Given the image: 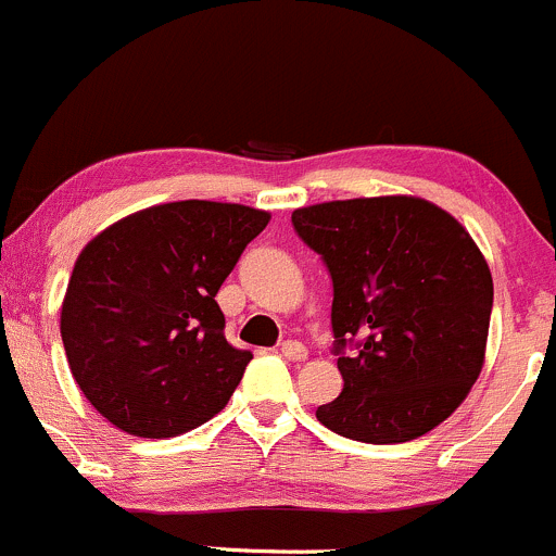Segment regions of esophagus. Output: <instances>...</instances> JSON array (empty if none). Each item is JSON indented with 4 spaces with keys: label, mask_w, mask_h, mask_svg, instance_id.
<instances>
[{
    "label": "esophagus",
    "mask_w": 556,
    "mask_h": 556,
    "mask_svg": "<svg viewBox=\"0 0 556 556\" xmlns=\"http://www.w3.org/2000/svg\"><path fill=\"white\" fill-rule=\"evenodd\" d=\"M280 356L289 362H302L307 359V349L302 343H296V340H286V343L280 345Z\"/></svg>",
    "instance_id": "obj_1"
}]
</instances>
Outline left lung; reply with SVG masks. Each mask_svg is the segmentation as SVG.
Here are the masks:
<instances>
[{
	"instance_id": "8db88e82",
	"label": "left lung",
	"mask_w": 556,
	"mask_h": 556,
	"mask_svg": "<svg viewBox=\"0 0 556 556\" xmlns=\"http://www.w3.org/2000/svg\"><path fill=\"white\" fill-rule=\"evenodd\" d=\"M296 235L332 276L343 392L316 410L338 435L405 443L446 421L481 376L492 273L470 232L408 194L296 207ZM361 338L351 357L345 342Z\"/></svg>"
}]
</instances>
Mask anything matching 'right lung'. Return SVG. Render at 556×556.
<instances>
[{
  "label": "right lung",
  "mask_w": 556,
  "mask_h": 556,
  "mask_svg": "<svg viewBox=\"0 0 556 556\" xmlns=\"http://www.w3.org/2000/svg\"><path fill=\"white\" fill-rule=\"evenodd\" d=\"M267 222L238 202H164L86 243L62 302V340L80 392L110 425L175 438L229 403L251 351L227 343L216 294Z\"/></svg>",
  "instance_id": "obj_1"
}]
</instances>
